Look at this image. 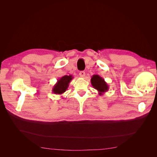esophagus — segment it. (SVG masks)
<instances>
[{"label": "esophagus", "instance_id": "34e87169", "mask_svg": "<svg viewBox=\"0 0 157 157\" xmlns=\"http://www.w3.org/2000/svg\"><path fill=\"white\" fill-rule=\"evenodd\" d=\"M85 75H86V74H85L84 71H80V72L79 73V76L82 78H84L85 77Z\"/></svg>", "mask_w": 157, "mask_h": 157}]
</instances>
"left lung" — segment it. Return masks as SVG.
<instances>
[{
  "mask_svg": "<svg viewBox=\"0 0 157 157\" xmlns=\"http://www.w3.org/2000/svg\"><path fill=\"white\" fill-rule=\"evenodd\" d=\"M90 81L93 88L98 90L99 96H102L104 93L109 90V85L105 81V80L98 75H94Z\"/></svg>",
  "mask_w": 157,
  "mask_h": 157,
  "instance_id": "obj_1",
  "label": "left lung"
}]
</instances>
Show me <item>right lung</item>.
I'll return each mask as SVG.
<instances>
[{
    "mask_svg": "<svg viewBox=\"0 0 157 157\" xmlns=\"http://www.w3.org/2000/svg\"><path fill=\"white\" fill-rule=\"evenodd\" d=\"M72 75H65L58 80L52 88V92L55 94H63L67 90L71 80L73 79Z\"/></svg>",
    "mask_w": 157,
    "mask_h": 157,
    "instance_id": "obj_1",
    "label": "right lung"
}]
</instances>
